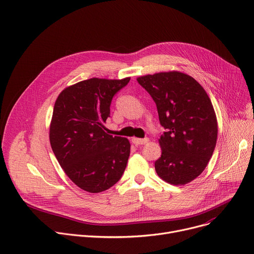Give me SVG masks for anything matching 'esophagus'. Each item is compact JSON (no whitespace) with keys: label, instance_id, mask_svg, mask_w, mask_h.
Returning a JSON list of instances; mask_svg holds the SVG:
<instances>
[{"label":"esophagus","instance_id":"esophagus-1","mask_svg":"<svg viewBox=\"0 0 254 254\" xmlns=\"http://www.w3.org/2000/svg\"><path fill=\"white\" fill-rule=\"evenodd\" d=\"M131 141L135 146H140V145L147 144L149 142V139L148 137H146V139H137V137H132Z\"/></svg>","mask_w":254,"mask_h":254}]
</instances>
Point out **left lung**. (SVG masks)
Masks as SVG:
<instances>
[{"label": "left lung", "mask_w": 254, "mask_h": 254, "mask_svg": "<svg viewBox=\"0 0 254 254\" xmlns=\"http://www.w3.org/2000/svg\"><path fill=\"white\" fill-rule=\"evenodd\" d=\"M156 103L162 155L155 162L157 174L168 183L187 184L206 167L214 153L218 124L204 89L180 72L147 75L136 79Z\"/></svg>", "instance_id": "obj_1"}]
</instances>
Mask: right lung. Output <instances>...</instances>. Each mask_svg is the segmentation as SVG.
<instances>
[{
    "label": "right lung",
    "mask_w": 254,
    "mask_h": 254,
    "mask_svg": "<svg viewBox=\"0 0 254 254\" xmlns=\"http://www.w3.org/2000/svg\"><path fill=\"white\" fill-rule=\"evenodd\" d=\"M130 78H92L62 91L53 112L50 141L61 167L77 187L101 192L123 176L130 144L104 131L113 96Z\"/></svg>",
    "instance_id": "add662e5"
}]
</instances>
